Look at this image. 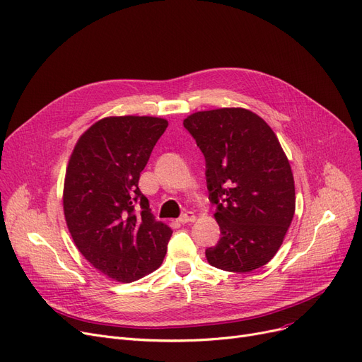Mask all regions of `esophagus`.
<instances>
[{
  "mask_svg": "<svg viewBox=\"0 0 362 362\" xmlns=\"http://www.w3.org/2000/svg\"><path fill=\"white\" fill-rule=\"evenodd\" d=\"M195 219H197V216H195L194 211H186L179 218V222L180 223H188V222H194Z\"/></svg>",
  "mask_w": 362,
  "mask_h": 362,
  "instance_id": "34e87169",
  "label": "esophagus"
}]
</instances>
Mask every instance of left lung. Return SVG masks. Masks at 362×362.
Returning <instances> with one entry per match:
<instances>
[{"mask_svg":"<svg viewBox=\"0 0 362 362\" xmlns=\"http://www.w3.org/2000/svg\"><path fill=\"white\" fill-rule=\"evenodd\" d=\"M206 158V180L221 240L206 250L210 265L247 273L270 262L296 213L286 153L265 120L243 107H223L183 120Z\"/></svg>","mask_w":362,"mask_h":362,"instance_id":"left-lung-1","label":"left lung"}]
</instances>
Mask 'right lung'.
Here are the masks:
<instances>
[{
	"instance_id": "1",
	"label": "right lung",
	"mask_w": 362,
	"mask_h": 362,
	"mask_svg": "<svg viewBox=\"0 0 362 362\" xmlns=\"http://www.w3.org/2000/svg\"><path fill=\"white\" fill-rule=\"evenodd\" d=\"M167 127V119L155 116L103 117L78 137L65 170L66 228L85 259L116 282L151 274L167 253L173 231L155 219L139 189Z\"/></svg>"
}]
</instances>
